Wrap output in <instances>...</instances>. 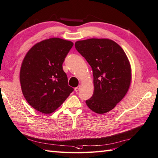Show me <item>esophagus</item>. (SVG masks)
I'll list each match as a JSON object with an SVG mask.
<instances>
[{
  "label": "esophagus",
  "mask_w": 158,
  "mask_h": 158,
  "mask_svg": "<svg viewBox=\"0 0 158 158\" xmlns=\"http://www.w3.org/2000/svg\"><path fill=\"white\" fill-rule=\"evenodd\" d=\"M81 87V85H79V86H77V87H75V91H76V92H77V91L80 89Z\"/></svg>",
  "instance_id": "1"
}]
</instances>
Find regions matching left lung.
Segmentation results:
<instances>
[{
  "mask_svg": "<svg viewBox=\"0 0 158 158\" xmlns=\"http://www.w3.org/2000/svg\"><path fill=\"white\" fill-rule=\"evenodd\" d=\"M77 50L93 71L94 91L86 104L97 114L110 111L125 96L131 83V67L123 49L110 39L77 41Z\"/></svg>",
  "mask_w": 158,
  "mask_h": 158,
  "instance_id": "obj_1",
  "label": "left lung"
}]
</instances>
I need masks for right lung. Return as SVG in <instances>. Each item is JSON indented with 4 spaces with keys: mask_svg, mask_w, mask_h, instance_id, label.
<instances>
[{
    "mask_svg": "<svg viewBox=\"0 0 158 158\" xmlns=\"http://www.w3.org/2000/svg\"><path fill=\"white\" fill-rule=\"evenodd\" d=\"M73 46L69 40L52 38L35 44L25 55L19 75L21 90L36 110L52 113L74 90L62 69Z\"/></svg>",
    "mask_w": 158,
    "mask_h": 158,
    "instance_id": "right-lung-1",
    "label": "right lung"
}]
</instances>
